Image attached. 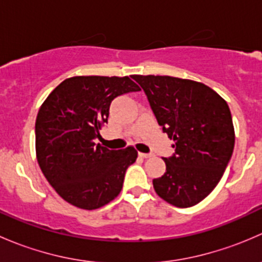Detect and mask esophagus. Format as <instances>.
I'll list each match as a JSON object with an SVG mask.
<instances>
[{
	"instance_id": "esophagus-1",
	"label": "esophagus",
	"mask_w": 262,
	"mask_h": 262,
	"mask_svg": "<svg viewBox=\"0 0 262 262\" xmlns=\"http://www.w3.org/2000/svg\"><path fill=\"white\" fill-rule=\"evenodd\" d=\"M139 156H141L142 158H149V157H152V155H150V153H143V152H139Z\"/></svg>"
}]
</instances>
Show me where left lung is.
Instances as JSON below:
<instances>
[{
  "label": "left lung",
  "mask_w": 262,
  "mask_h": 262,
  "mask_svg": "<svg viewBox=\"0 0 262 262\" xmlns=\"http://www.w3.org/2000/svg\"><path fill=\"white\" fill-rule=\"evenodd\" d=\"M133 78L146 92L163 133L175 142V155L163 158L165 175L153 180L155 191L173 207H192L218 185L233 153L228 104L202 82L153 75Z\"/></svg>",
  "instance_id": "left-lung-1"
}]
</instances>
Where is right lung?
<instances>
[{
  "label": "right lung",
  "mask_w": 262,
  "mask_h": 262,
  "mask_svg": "<svg viewBox=\"0 0 262 262\" xmlns=\"http://www.w3.org/2000/svg\"><path fill=\"white\" fill-rule=\"evenodd\" d=\"M128 76H76L58 84L41 104L35 121L36 160L62 199L86 210L99 209L123 189L125 171L138 152L96 143L119 95L139 91Z\"/></svg>",
  "instance_id": "obj_1"
}]
</instances>
